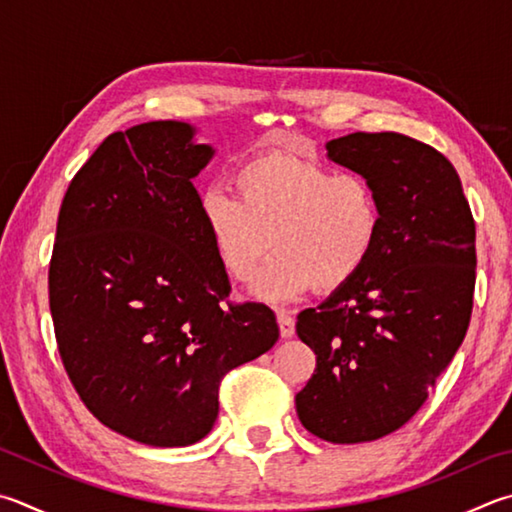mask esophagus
<instances>
[{
    "label": "esophagus",
    "instance_id": "obj_1",
    "mask_svg": "<svg viewBox=\"0 0 512 512\" xmlns=\"http://www.w3.org/2000/svg\"><path fill=\"white\" fill-rule=\"evenodd\" d=\"M277 324H280L282 338H291L295 333V318L286 309H277Z\"/></svg>",
    "mask_w": 512,
    "mask_h": 512
}]
</instances>
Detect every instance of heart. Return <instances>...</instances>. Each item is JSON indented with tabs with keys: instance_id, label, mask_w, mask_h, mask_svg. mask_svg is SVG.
<instances>
[{
	"instance_id": "obj_1",
	"label": "heart",
	"mask_w": 512,
	"mask_h": 512,
	"mask_svg": "<svg viewBox=\"0 0 512 512\" xmlns=\"http://www.w3.org/2000/svg\"><path fill=\"white\" fill-rule=\"evenodd\" d=\"M237 194L210 188L199 212L221 266L248 280L259 262L280 250L257 277L255 291L288 300L309 288L347 286L374 255L383 206L367 176L288 154H262L235 170Z\"/></svg>"
}]
</instances>
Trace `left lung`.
I'll return each mask as SVG.
<instances>
[{
	"instance_id": "8db88e82",
	"label": "left lung",
	"mask_w": 512,
	"mask_h": 512,
	"mask_svg": "<svg viewBox=\"0 0 512 512\" xmlns=\"http://www.w3.org/2000/svg\"><path fill=\"white\" fill-rule=\"evenodd\" d=\"M329 159L374 183L383 206L374 255L295 331L315 371L295 396L311 434L365 443L396 432L466 338L475 295V219L441 152L396 132L327 143Z\"/></svg>"
}]
</instances>
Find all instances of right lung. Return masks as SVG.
Instances as JSON below:
<instances>
[{
    "label": "right lung",
    "instance_id": "right-lung-1",
    "mask_svg": "<svg viewBox=\"0 0 512 512\" xmlns=\"http://www.w3.org/2000/svg\"><path fill=\"white\" fill-rule=\"evenodd\" d=\"M194 127L154 120L109 134L69 183L49 266L62 365L109 430L192 445L219 414L230 369L271 349L266 304H232L192 179L212 159Z\"/></svg>",
    "mask_w": 512,
    "mask_h": 512
}]
</instances>
